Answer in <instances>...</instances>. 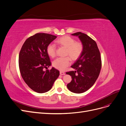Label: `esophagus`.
Here are the masks:
<instances>
[{
  "label": "esophagus",
  "mask_w": 126,
  "mask_h": 126,
  "mask_svg": "<svg viewBox=\"0 0 126 126\" xmlns=\"http://www.w3.org/2000/svg\"><path fill=\"white\" fill-rule=\"evenodd\" d=\"M60 75H65V73H64V72L61 71H60Z\"/></svg>",
  "instance_id": "1"
}]
</instances>
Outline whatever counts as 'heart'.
Returning a JSON list of instances; mask_svg holds the SVG:
<instances>
[{
    "mask_svg": "<svg viewBox=\"0 0 126 126\" xmlns=\"http://www.w3.org/2000/svg\"><path fill=\"white\" fill-rule=\"evenodd\" d=\"M57 43L67 49L66 55H69L72 60L77 59L81 55L83 46L81 43L76 42V40L70 36H63L58 39ZM47 51L49 56L54 57L56 54V45L54 43H50L47 48ZM71 63L70 57H59L56 58L53 62V66L60 70H65L67 66Z\"/></svg>",
    "mask_w": 126,
    "mask_h": 126,
    "instance_id": "1",
    "label": "heart"
}]
</instances>
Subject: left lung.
Returning <instances> with one entry per match:
<instances>
[{"instance_id": "left-lung-1", "label": "left lung", "mask_w": 126, "mask_h": 126, "mask_svg": "<svg viewBox=\"0 0 126 126\" xmlns=\"http://www.w3.org/2000/svg\"><path fill=\"white\" fill-rule=\"evenodd\" d=\"M71 35L78 37L83 49L71 66L75 70L66 72L72 78L67 87L72 93L81 94L92 87L99 75L101 68L100 54L96 42L86 34L78 32Z\"/></svg>"}]
</instances>
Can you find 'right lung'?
Wrapping results in <instances>:
<instances>
[{
    "label": "right lung",
    "instance_id": "add662e5",
    "mask_svg": "<svg viewBox=\"0 0 126 126\" xmlns=\"http://www.w3.org/2000/svg\"><path fill=\"white\" fill-rule=\"evenodd\" d=\"M57 38L48 33H38L30 37L22 45L19 55V67L24 80L38 93L50 90L59 77V71L51 65L47 51L48 46Z\"/></svg>",
    "mask_w": 126,
    "mask_h": 126
}]
</instances>
